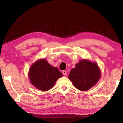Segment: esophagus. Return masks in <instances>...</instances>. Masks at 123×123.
I'll return each mask as SVG.
<instances>
[{"label":"esophagus","mask_w":123,"mask_h":123,"mask_svg":"<svg viewBox=\"0 0 123 123\" xmlns=\"http://www.w3.org/2000/svg\"><path fill=\"white\" fill-rule=\"evenodd\" d=\"M62 73H63V74L64 75V76H66L67 75V72L66 71V70H63V72H62Z\"/></svg>","instance_id":"34e87169"}]
</instances>
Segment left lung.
I'll use <instances>...</instances> for the list:
<instances>
[{
	"label": "left lung",
	"mask_w": 123,
	"mask_h": 123,
	"mask_svg": "<svg viewBox=\"0 0 123 123\" xmlns=\"http://www.w3.org/2000/svg\"><path fill=\"white\" fill-rule=\"evenodd\" d=\"M100 78L101 72L98 64L86 59L76 63L68 75L74 87L82 91L89 90L97 84Z\"/></svg>",
	"instance_id": "1"
}]
</instances>
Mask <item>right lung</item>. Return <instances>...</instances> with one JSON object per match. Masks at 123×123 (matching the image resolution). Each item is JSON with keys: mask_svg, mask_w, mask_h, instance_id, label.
Returning a JSON list of instances; mask_svg holds the SVG:
<instances>
[{"mask_svg": "<svg viewBox=\"0 0 123 123\" xmlns=\"http://www.w3.org/2000/svg\"><path fill=\"white\" fill-rule=\"evenodd\" d=\"M28 76L33 86L39 90L47 91L53 88L63 75L57 67L50 65L45 59H41L30 67Z\"/></svg>", "mask_w": 123, "mask_h": 123, "instance_id": "obj_1", "label": "right lung"}]
</instances>
